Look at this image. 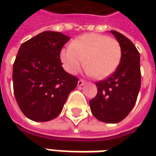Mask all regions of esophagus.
Masks as SVG:
<instances>
[{
    "label": "esophagus",
    "instance_id": "esophagus-1",
    "mask_svg": "<svg viewBox=\"0 0 156 156\" xmlns=\"http://www.w3.org/2000/svg\"><path fill=\"white\" fill-rule=\"evenodd\" d=\"M84 83H85V81H84V80H81V79H80V80L78 81V86H82Z\"/></svg>",
    "mask_w": 156,
    "mask_h": 156
}]
</instances>
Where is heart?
Segmentation results:
<instances>
[{"mask_svg": "<svg viewBox=\"0 0 156 156\" xmlns=\"http://www.w3.org/2000/svg\"><path fill=\"white\" fill-rule=\"evenodd\" d=\"M122 54V46L116 39L91 33L77 37L69 47L62 49L61 60L69 74L77 73L85 62L88 74L103 79L116 70Z\"/></svg>", "mask_w": 156, "mask_h": 156, "instance_id": "b5f03b06", "label": "heart"}]
</instances>
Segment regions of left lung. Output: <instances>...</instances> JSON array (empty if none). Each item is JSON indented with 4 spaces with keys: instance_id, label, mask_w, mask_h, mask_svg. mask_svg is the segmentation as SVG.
<instances>
[{
    "instance_id": "obj_1",
    "label": "left lung",
    "mask_w": 156,
    "mask_h": 156,
    "mask_svg": "<svg viewBox=\"0 0 156 156\" xmlns=\"http://www.w3.org/2000/svg\"><path fill=\"white\" fill-rule=\"evenodd\" d=\"M122 46V59L116 70L96 82L97 94L89 101L97 120L107 123L122 122L135 106L141 87L140 53L122 34L111 30Z\"/></svg>"
}]
</instances>
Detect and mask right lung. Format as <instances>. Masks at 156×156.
I'll list each match as a JSON object with an SVG mask.
<instances>
[{
	"label": "right lung",
	"instance_id": "right-lung-1",
	"mask_svg": "<svg viewBox=\"0 0 156 156\" xmlns=\"http://www.w3.org/2000/svg\"><path fill=\"white\" fill-rule=\"evenodd\" d=\"M69 36L44 31L23 42L13 65L15 100L21 112L34 122H48L62 112L79 79L62 67L61 51Z\"/></svg>",
	"mask_w": 156,
	"mask_h": 156
}]
</instances>
